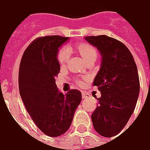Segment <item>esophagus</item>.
Segmentation results:
<instances>
[{"label":"esophagus","instance_id":"esophagus-1","mask_svg":"<svg viewBox=\"0 0 150 150\" xmlns=\"http://www.w3.org/2000/svg\"><path fill=\"white\" fill-rule=\"evenodd\" d=\"M82 99H83V100H87V99L91 98V96H90L88 93H86V92H82Z\"/></svg>","mask_w":150,"mask_h":150}]
</instances>
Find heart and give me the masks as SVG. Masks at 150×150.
<instances>
[{
    "label": "heart",
    "mask_w": 150,
    "mask_h": 150,
    "mask_svg": "<svg viewBox=\"0 0 150 150\" xmlns=\"http://www.w3.org/2000/svg\"><path fill=\"white\" fill-rule=\"evenodd\" d=\"M77 50L79 52L80 55L82 57V59H84L86 62L87 60H89L91 58H96V49L88 45V44H80L77 45ZM70 54H71V49L68 46H63L61 49H59L57 55V59L60 64H64L68 62V60L70 58ZM79 84H82L81 81H78Z\"/></svg>",
    "instance_id": "obj_1"
}]
</instances>
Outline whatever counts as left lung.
<instances>
[{
    "instance_id": "1",
    "label": "left lung",
    "mask_w": 150,
    "mask_h": 150,
    "mask_svg": "<svg viewBox=\"0 0 150 150\" xmlns=\"http://www.w3.org/2000/svg\"><path fill=\"white\" fill-rule=\"evenodd\" d=\"M85 40L96 47L102 57L93 82L101 96L96 98L99 106L91 114V121L99 134L112 137L125 126L136 105L139 92L136 63L128 48L114 38L98 35Z\"/></svg>"
}]
</instances>
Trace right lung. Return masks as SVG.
<instances>
[{
	"label": "right lung",
	"instance_id": "add662e5",
	"mask_svg": "<svg viewBox=\"0 0 150 150\" xmlns=\"http://www.w3.org/2000/svg\"><path fill=\"white\" fill-rule=\"evenodd\" d=\"M68 37H39L25 50L19 68V90L26 110L38 128L50 137L64 134L70 127L82 93L71 89L59 92L55 77L59 73L58 49Z\"/></svg>",
	"mask_w": 150,
	"mask_h": 150
}]
</instances>
